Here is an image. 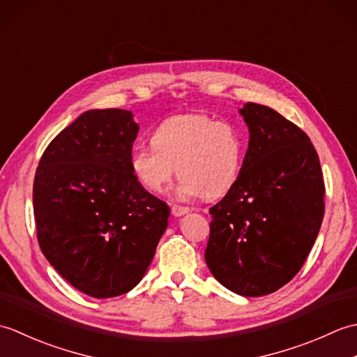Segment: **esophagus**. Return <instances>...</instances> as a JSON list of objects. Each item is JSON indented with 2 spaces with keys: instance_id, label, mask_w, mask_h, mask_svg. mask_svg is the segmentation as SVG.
<instances>
[{
  "instance_id": "esophagus-1",
  "label": "esophagus",
  "mask_w": 357,
  "mask_h": 357,
  "mask_svg": "<svg viewBox=\"0 0 357 357\" xmlns=\"http://www.w3.org/2000/svg\"><path fill=\"white\" fill-rule=\"evenodd\" d=\"M188 211H190V208H188V207H181V206H173L172 207V215L176 216V218L187 215Z\"/></svg>"
}]
</instances>
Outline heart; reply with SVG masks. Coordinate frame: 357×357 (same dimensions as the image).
I'll list each match as a JSON object with an SVG mask.
<instances>
[{
  "mask_svg": "<svg viewBox=\"0 0 357 357\" xmlns=\"http://www.w3.org/2000/svg\"><path fill=\"white\" fill-rule=\"evenodd\" d=\"M150 141L153 149L132 151L133 176L146 190L161 192L176 167L181 179L173 196L178 199H215L229 192L239 178L247 150L244 133L236 126L206 113L167 118Z\"/></svg>",
  "mask_w": 357,
  "mask_h": 357,
  "instance_id": "b5f03b06",
  "label": "heart"
}]
</instances>
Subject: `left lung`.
Wrapping results in <instances>:
<instances>
[{
  "instance_id": "1",
  "label": "left lung",
  "mask_w": 357,
  "mask_h": 357,
  "mask_svg": "<svg viewBox=\"0 0 357 357\" xmlns=\"http://www.w3.org/2000/svg\"><path fill=\"white\" fill-rule=\"evenodd\" d=\"M250 132L239 178L210 208L206 262L230 291L279 290L304 265L324 218L319 156L308 136L267 105L239 109Z\"/></svg>"
}]
</instances>
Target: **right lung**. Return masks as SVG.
I'll return each instance as SVG.
<instances>
[{"mask_svg": "<svg viewBox=\"0 0 357 357\" xmlns=\"http://www.w3.org/2000/svg\"><path fill=\"white\" fill-rule=\"evenodd\" d=\"M139 126L130 110H87L56 135L33 183L45 259L77 290L115 298L141 282L170 208L130 169Z\"/></svg>", "mask_w": 357, "mask_h": 357, "instance_id": "right-lung-1", "label": "right lung"}]
</instances>
